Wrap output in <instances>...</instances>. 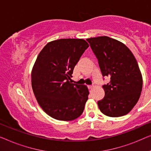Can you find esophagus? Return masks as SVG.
<instances>
[{
  "mask_svg": "<svg viewBox=\"0 0 151 151\" xmlns=\"http://www.w3.org/2000/svg\"><path fill=\"white\" fill-rule=\"evenodd\" d=\"M88 88L90 89V90H92V89L94 88V86H88Z\"/></svg>",
  "mask_w": 151,
  "mask_h": 151,
  "instance_id": "34e87169",
  "label": "esophagus"
}]
</instances>
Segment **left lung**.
<instances>
[{
	"mask_svg": "<svg viewBox=\"0 0 151 151\" xmlns=\"http://www.w3.org/2000/svg\"><path fill=\"white\" fill-rule=\"evenodd\" d=\"M103 76L105 97L98 101L101 111L109 117L129 113L138 101L142 90V73L134 55L122 42L107 36L88 38Z\"/></svg>",
	"mask_w": 151,
	"mask_h": 151,
	"instance_id": "obj_1",
	"label": "left lung"
}]
</instances>
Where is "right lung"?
I'll list each match as a JSON object with an SVG mask.
<instances>
[{
    "label": "right lung",
    "mask_w": 151,
    "mask_h": 151,
    "mask_svg": "<svg viewBox=\"0 0 151 151\" xmlns=\"http://www.w3.org/2000/svg\"><path fill=\"white\" fill-rule=\"evenodd\" d=\"M89 44L83 39H59L44 46L31 72V85L42 109L58 120L81 115L88 99L86 86L72 83L74 68Z\"/></svg>",
    "instance_id": "1"
}]
</instances>
